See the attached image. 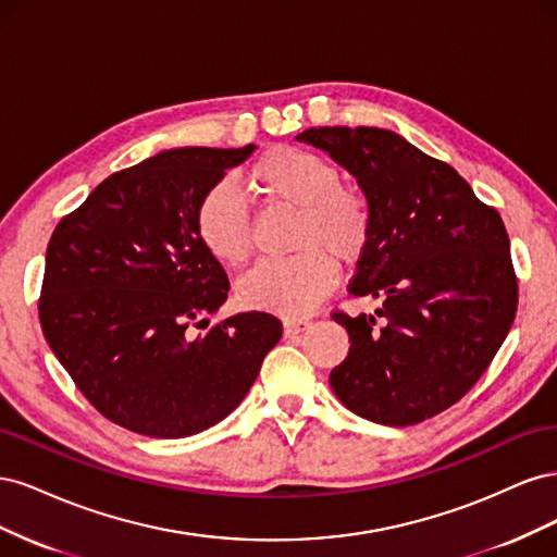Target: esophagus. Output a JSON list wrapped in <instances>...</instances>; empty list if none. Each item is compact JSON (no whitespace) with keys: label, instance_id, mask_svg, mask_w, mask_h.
I'll return each instance as SVG.
<instances>
[{"label":"esophagus","instance_id":"obj_1","mask_svg":"<svg viewBox=\"0 0 557 557\" xmlns=\"http://www.w3.org/2000/svg\"><path fill=\"white\" fill-rule=\"evenodd\" d=\"M311 323H309V320H285V323H283V332H285V336H295V334H299V332H305L307 327H309Z\"/></svg>","mask_w":557,"mask_h":557}]
</instances>
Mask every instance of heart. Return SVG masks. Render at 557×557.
Instances as JSON below:
<instances>
[{
  "instance_id": "obj_1",
  "label": "heart",
  "mask_w": 557,
  "mask_h": 557,
  "mask_svg": "<svg viewBox=\"0 0 557 557\" xmlns=\"http://www.w3.org/2000/svg\"><path fill=\"white\" fill-rule=\"evenodd\" d=\"M248 181L269 201L297 209L288 248L295 256L262 262L239 283L244 305L278 315H301L323 299L336 281L334 264L356 262L372 237V209L362 193L342 185L332 162L301 148L278 146L250 166ZM195 232L211 258L244 267L252 250L250 213L227 181L201 193Z\"/></svg>"
}]
</instances>
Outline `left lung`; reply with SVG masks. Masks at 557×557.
<instances>
[{
  "label": "left lung",
  "instance_id": "8db88e82",
  "mask_svg": "<svg viewBox=\"0 0 557 557\" xmlns=\"http://www.w3.org/2000/svg\"><path fill=\"white\" fill-rule=\"evenodd\" d=\"M358 178L372 237L348 290L376 315L334 311L350 339L330 385L346 409L381 425H416L462 399L518 307L509 234L450 164L379 127L297 134Z\"/></svg>",
  "mask_w": 557,
  "mask_h": 557
}]
</instances>
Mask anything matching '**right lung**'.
<instances>
[{
	"label": "right lung",
	"mask_w": 557,
	"mask_h": 557,
	"mask_svg": "<svg viewBox=\"0 0 557 557\" xmlns=\"http://www.w3.org/2000/svg\"><path fill=\"white\" fill-rule=\"evenodd\" d=\"M244 148H174L115 172L58 223L39 320L92 407L158 440L215 425L239 407L281 334L246 311L209 325L230 281L195 232L197 201Z\"/></svg>",
	"instance_id": "1"
}]
</instances>
